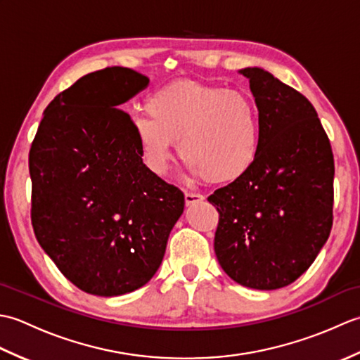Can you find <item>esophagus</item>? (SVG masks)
<instances>
[{"label": "esophagus", "instance_id": "1", "mask_svg": "<svg viewBox=\"0 0 360 360\" xmlns=\"http://www.w3.org/2000/svg\"><path fill=\"white\" fill-rule=\"evenodd\" d=\"M204 200H205L204 195H200V193H190V192L186 193V204H187V205H193V204L201 202V201H204Z\"/></svg>", "mask_w": 360, "mask_h": 360}]
</instances>
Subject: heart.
<instances>
[{
    "mask_svg": "<svg viewBox=\"0 0 360 360\" xmlns=\"http://www.w3.org/2000/svg\"><path fill=\"white\" fill-rule=\"evenodd\" d=\"M148 116H134L131 133L143 164L164 174L176 141L190 172L213 184L246 176L262 151V120L254 98L209 83L181 80L153 91Z\"/></svg>",
    "mask_w": 360,
    "mask_h": 360,
    "instance_id": "obj_1",
    "label": "heart"
}]
</instances>
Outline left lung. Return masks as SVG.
<instances>
[{"instance_id":"1","label":"left lung","mask_w":360,"mask_h":360,"mask_svg":"<svg viewBox=\"0 0 360 360\" xmlns=\"http://www.w3.org/2000/svg\"><path fill=\"white\" fill-rule=\"evenodd\" d=\"M249 79L262 120V151L241 179L207 200L219 213L215 254L240 285L271 290L314 263L333 227L334 158L317 111L262 68Z\"/></svg>"}]
</instances>
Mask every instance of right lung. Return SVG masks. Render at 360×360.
Returning a JSON list of instances; mask_svg holds the SVG:
<instances>
[{
	"mask_svg": "<svg viewBox=\"0 0 360 360\" xmlns=\"http://www.w3.org/2000/svg\"><path fill=\"white\" fill-rule=\"evenodd\" d=\"M148 77L112 66L83 75L44 110L29 151L30 219L65 277L101 297L151 280L184 193L142 162L127 112L116 108Z\"/></svg>",
	"mask_w": 360,
	"mask_h": 360,
	"instance_id": "obj_1",
	"label": "right lung"
}]
</instances>
